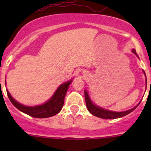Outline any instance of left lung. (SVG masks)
Here are the masks:
<instances>
[{
  "instance_id": "left-lung-1",
  "label": "left lung",
  "mask_w": 151,
  "mask_h": 151,
  "mask_svg": "<svg viewBox=\"0 0 151 151\" xmlns=\"http://www.w3.org/2000/svg\"><path fill=\"white\" fill-rule=\"evenodd\" d=\"M132 52L138 57V54H136V50H134V49H132ZM143 72H144V74L145 75V71ZM145 78H146V75H145ZM146 84H147V79H146ZM85 103H86V106H87L88 108V110L91 113L92 115L95 116L97 117H99V118L107 119H118V118H121V117L125 116L128 115L129 113H132L133 110H135L136 108H137V106H138L140 104L139 102V104L136 105L134 107L132 108V109H130V110H126V111L116 112V111H112V110H106V109H104V108H102L101 106H97V105L94 104V103L92 102L91 99L90 98V96H89L88 92L87 90L85 91Z\"/></svg>"
}]
</instances>
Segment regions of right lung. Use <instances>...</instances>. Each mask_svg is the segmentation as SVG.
I'll use <instances>...</instances> for the list:
<instances>
[{"label": "right lung", "mask_w": 151, "mask_h": 151, "mask_svg": "<svg viewBox=\"0 0 151 151\" xmlns=\"http://www.w3.org/2000/svg\"><path fill=\"white\" fill-rule=\"evenodd\" d=\"M73 78H72L67 82L61 84L50 99L47 100L42 104L34 106H26L19 103L12 97L7 89H6V93L10 102L21 112L35 118H47L59 113L62 110L64 104L65 96L69 87V85L73 82Z\"/></svg>", "instance_id": "add662e5"}]
</instances>
